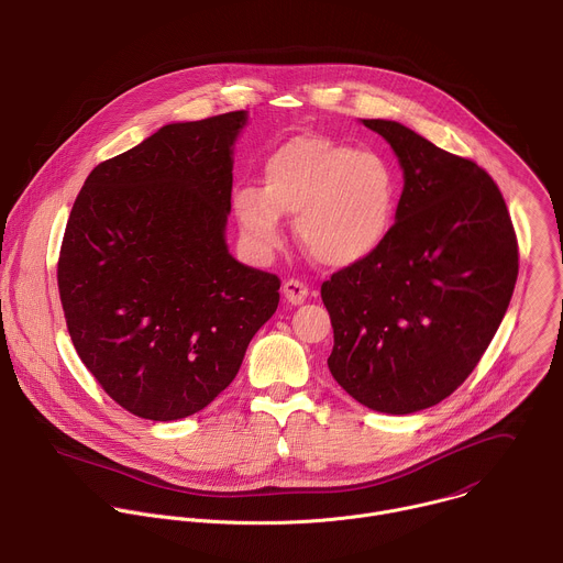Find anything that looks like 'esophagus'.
<instances>
[{"mask_svg": "<svg viewBox=\"0 0 563 563\" xmlns=\"http://www.w3.org/2000/svg\"><path fill=\"white\" fill-rule=\"evenodd\" d=\"M283 294H285V298H287L291 305H302V302L307 300V296H309V289H307L305 283L291 278V280H287V283L283 285Z\"/></svg>", "mask_w": 563, "mask_h": 563, "instance_id": "1", "label": "esophagus"}]
</instances>
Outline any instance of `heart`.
Returning <instances> with one entry per match:
<instances>
[{
	"mask_svg": "<svg viewBox=\"0 0 563 563\" xmlns=\"http://www.w3.org/2000/svg\"><path fill=\"white\" fill-rule=\"evenodd\" d=\"M401 199V175L379 151L327 135H298L263 166V186L232 192L236 223L258 254L280 245L283 214H296L302 250L327 267H353L390 236Z\"/></svg>",
	"mask_w": 563,
	"mask_h": 563,
	"instance_id": "1",
	"label": "heart"
}]
</instances>
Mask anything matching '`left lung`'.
Returning a JSON list of instances; mask_svg holds the SVG:
<instances>
[{
    "label": "left lung",
    "instance_id": "1",
    "mask_svg": "<svg viewBox=\"0 0 563 563\" xmlns=\"http://www.w3.org/2000/svg\"><path fill=\"white\" fill-rule=\"evenodd\" d=\"M404 168L397 221L364 263L322 283L329 371L362 406L410 415L450 397L492 344L518 280L505 197L474 159L395 120H364Z\"/></svg>",
    "mask_w": 563,
    "mask_h": 563
}]
</instances>
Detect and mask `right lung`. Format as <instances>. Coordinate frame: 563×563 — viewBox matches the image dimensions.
I'll use <instances>...</instances> for the list:
<instances>
[{
	"label": "right lung",
	"instance_id": "add662e5",
	"mask_svg": "<svg viewBox=\"0 0 563 563\" xmlns=\"http://www.w3.org/2000/svg\"><path fill=\"white\" fill-rule=\"evenodd\" d=\"M245 111L162 126L85 179L56 280L71 344L126 412L175 421L236 377L280 278L225 245Z\"/></svg>",
	"mask_w": 563,
	"mask_h": 563
}]
</instances>
